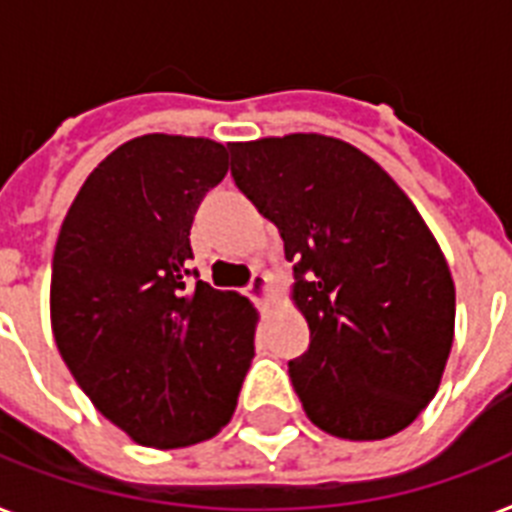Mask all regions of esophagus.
Here are the masks:
<instances>
[{
  "mask_svg": "<svg viewBox=\"0 0 512 512\" xmlns=\"http://www.w3.org/2000/svg\"><path fill=\"white\" fill-rule=\"evenodd\" d=\"M247 295L255 300V303H263L265 295H268V276L265 273H255L247 284Z\"/></svg>",
  "mask_w": 512,
  "mask_h": 512,
  "instance_id": "obj_1",
  "label": "esophagus"
}]
</instances>
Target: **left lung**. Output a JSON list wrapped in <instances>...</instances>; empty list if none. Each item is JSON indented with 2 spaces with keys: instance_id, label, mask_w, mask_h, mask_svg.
Masks as SVG:
<instances>
[{
  "instance_id": "left-lung-1",
  "label": "left lung",
  "mask_w": 512,
  "mask_h": 512,
  "mask_svg": "<svg viewBox=\"0 0 512 512\" xmlns=\"http://www.w3.org/2000/svg\"><path fill=\"white\" fill-rule=\"evenodd\" d=\"M239 191L279 228L311 345L289 361L324 433L380 441L436 396L454 340V281L409 196L327 135L231 143Z\"/></svg>"
}]
</instances>
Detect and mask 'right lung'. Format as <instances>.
<instances>
[{
	"mask_svg": "<svg viewBox=\"0 0 512 512\" xmlns=\"http://www.w3.org/2000/svg\"><path fill=\"white\" fill-rule=\"evenodd\" d=\"M228 172L223 143L143 135L84 180L52 255V335L106 420L154 449L228 425L255 356V308L191 271V225Z\"/></svg>",
	"mask_w": 512,
	"mask_h": 512,
	"instance_id": "obj_1",
	"label": "right lung"
}]
</instances>
